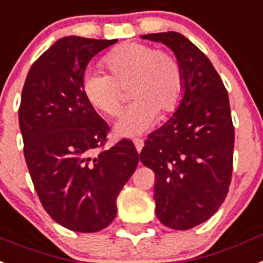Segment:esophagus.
Instances as JSON below:
<instances>
[{"label": "esophagus", "mask_w": 263, "mask_h": 263, "mask_svg": "<svg viewBox=\"0 0 263 263\" xmlns=\"http://www.w3.org/2000/svg\"><path fill=\"white\" fill-rule=\"evenodd\" d=\"M134 144H135L138 152H140L143 148V145H144V140H143V139H135V140H134Z\"/></svg>", "instance_id": "obj_1"}]
</instances>
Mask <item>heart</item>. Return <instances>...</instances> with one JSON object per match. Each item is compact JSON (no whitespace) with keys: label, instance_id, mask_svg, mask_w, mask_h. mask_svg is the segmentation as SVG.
<instances>
[{"label":"heart","instance_id":"1","mask_svg":"<svg viewBox=\"0 0 263 263\" xmlns=\"http://www.w3.org/2000/svg\"><path fill=\"white\" fill-rule=\"evenodd\" d=\"M104 64L111 76L88 70L81 88L95 109L116 116L121 108V89L129 87L134 103L115 123V135H142L155 124L158 112L164 116L179 105L184 76L179 60L168 50H156L147 44H123L105 57Z\"/></svg>","mask_w":263,"mask_h":263}]
</instances>
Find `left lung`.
<instances>
[{
	"instance_id": "left-lung-1",
	"label": "left lung",
	"mask_w": 263,
	"mask_h": 263,
	"mask_svg": "<svg viewBox=\"0 0 263 263\" xmlns=\"http://www.w3.org/2000/svg\"><path fill=\"white\" fill-rule=\"evenodd\" d=\"M142 39L168 46L183 69L179 107L149 134L140 160L156 176V217L170 229L189 230L213 217L229 193L234 151L229 95L211 61L183 34Z\"/></svg>"
}]
</instances>
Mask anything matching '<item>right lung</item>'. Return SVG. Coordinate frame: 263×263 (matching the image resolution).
Here are the masks:
<instances>
[{
  "instance_id": "right-lung-1",
  "label": "right lung",
  "mask_w": 263,
  "mask_h": 263,
  "mask_svg": "<svg viewBox=\"0 0 263 263\" xmlns=\"http://www.w3.org/2000/svg\"><path fill=\"white\" fill-rule=\"evenodd\" d=\"M118 40L68 36L34 61L18 109L24 155L40 202L59 224L103 230L116 217V198L140 155L123 139L108 149L109 127L83 93L92 57Z\"/></svg>"
}]
</instances>
